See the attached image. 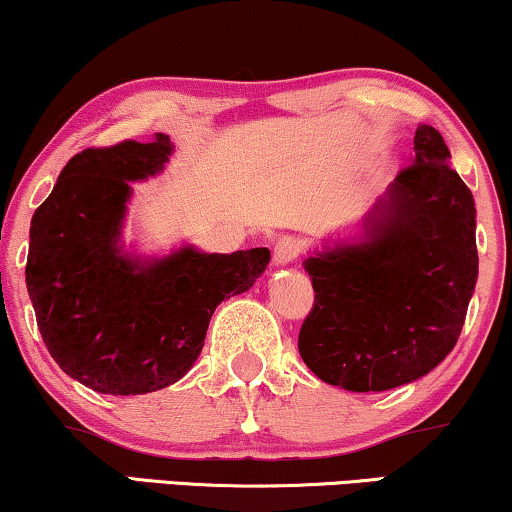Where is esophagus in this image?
I'll list each match as a JSON object with an SVG mask.
<instances>
[{
    "mask_svg": "<svg viewBox=\"0 0 512 512\" xmlns=\"http://www.w3.org/2000/svg\"><path fill=\"white\" fill-rule=\"evenodd\" d=\"M299 250H301L299 239H294V236H283V239L276 243V248H273V264L276 266L290 264L292 259L299 255Z\"/></svg>",
    "mask_w": 512,
    "mask_h": 512,
    "instance_id": "obj_1",
    "label": "esophagus"
}]
</instances>
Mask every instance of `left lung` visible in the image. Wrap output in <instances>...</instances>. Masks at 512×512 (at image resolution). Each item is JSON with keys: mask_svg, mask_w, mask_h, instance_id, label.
Masks as SVG:
<instances>
[{"mask_svg": "<svg viewBox=\"0 0 512 512\" xmlns=\"http://www.w3.org/2000/svg\"><path fill=\"white\" fill-rule=\"evenodd\" d=\"M413 164L364 218L359 241L311 255L315 304L299 355L320 380L385 392L436 369L462 334L478 280L475 204L431 125Z\"/></svg>", "mask_w": 512, "mask_h": 512, "instance_id": "8db88e82", "label": "left lung"}]
</instances>
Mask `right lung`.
<instances>
[{
    "label": "right lung",
    "instance_id": "1",
    "mask_svg": "<svg viewBox=\"0 0 512 512\" xmlns=\"http://www.w3.org/2000/svg\"><path fill=\"white\" fill-rule=\"evenodd\" d=\"M174 146L122 141L67 162L34 211L25 280L57 366L99 394H148L197 362L220 301L253 287L269 248L232 255L183 246L160 259L122 250L129 183L160 174Z\"/></svg>",
    "mask_w": 512,
    "mask_h": 512
}]
</instances>
